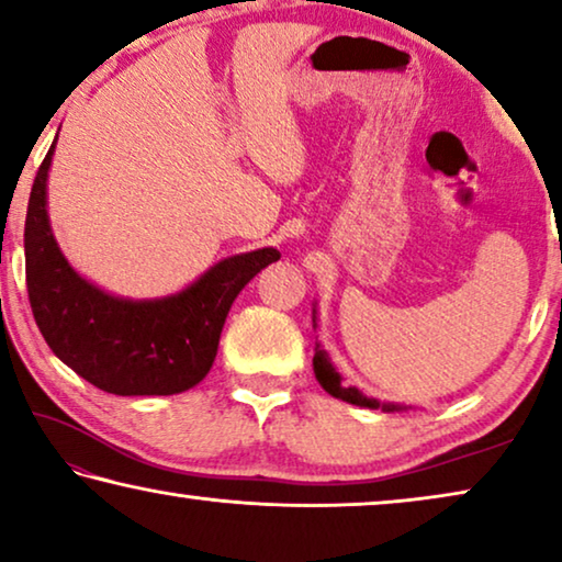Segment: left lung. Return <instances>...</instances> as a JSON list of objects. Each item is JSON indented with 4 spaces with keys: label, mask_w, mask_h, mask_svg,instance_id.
I'll return each mask as SVG.
<instances>
[{
    "label": "left lung",
    "mask_w": 562,
    "mask_h": 562,
    "mask_svg": "<svg viewBox=\"0 0 562 562\" xmlns=\"http://www.w3.org/2000/svg\"><path fill=\"white\" fill-rule=\"evenodd\" d=\"M314 372H316V380H319V385H322L324 390H327L329 395L341 397V401H347V403H352V405H362V408H380L378 401H372V397L362 395L357 387L341 385L339 372H337L335 368H331L329 355L324 352L322 347H316V355H314ZM382 411H401V405L387 403V405H382Z\"/></svg>",
    "instance_id": "1"
}]
</instances>
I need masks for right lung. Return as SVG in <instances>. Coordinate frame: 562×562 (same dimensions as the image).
<instances>
[{
	"mask_svg": "<svg viewBox=\"0 0 562 562\" xmlns=\"http://www.w3.org/2000/svg\"><path fill=\"white\" fill-rule=\"evenodd\" d=\"M53 149L32 182L24 221V276L30 306L55 355L91 385L113 395H175L207 375L217 341L240 289L276 248L225 258L180 294L126 301L103 294L72 271L58 250L45 213Z\"/></svg>",
	"mask_w": 562,
	"mask_h": 562,
	"instance_id": "obj_1",
	"label": "right lung"
}]
</instances>
